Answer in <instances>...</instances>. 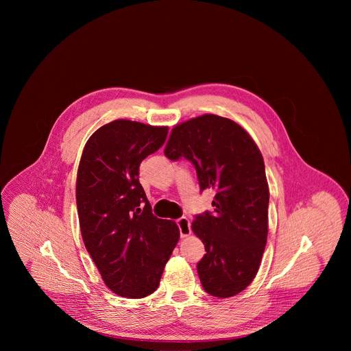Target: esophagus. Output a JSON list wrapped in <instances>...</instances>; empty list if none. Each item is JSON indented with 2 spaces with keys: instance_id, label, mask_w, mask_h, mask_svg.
<instances>
[{
  "instance_id": "esophagus-1",
  "label": "esophagus",
  "mask_w": 351,
  "mask_h": 351,
  "mask_svg": "<svg viewBox=\"0 0 351 351\" xmlns=\"http://www.w3.org/2000/svg\"><path fill=\"white\" fill-rule=\"evenodd\" d=\"M176 225L179 228L180 232V237H187L191 233V228H190V221L186 217H182L176 221Z\"/></svg>"
}]
</instances>
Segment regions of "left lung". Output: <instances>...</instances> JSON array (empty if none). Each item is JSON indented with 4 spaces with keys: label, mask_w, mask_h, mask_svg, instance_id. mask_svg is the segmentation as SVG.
<instances>
[{
    "label": "left lung",
    "mask_w": 351,
    "mask_h": 351,
    "mask_svg": "<svg viewBox=\"0 0 351 351\" xmlns=\"http://www.w3.org/2000/svg\"><path fill=\"white\" fill-rule=\"evenodd\" d=\"M165 156L194 165L199 191L215 190L214 210L191 225L207 252L197 264L203 289L219 298L240 293L258 272L268 236L269 190L257 144L236 122L210 114L176 125Z\"/></svg>",
    "instance_id": "1"
}]
</instances>
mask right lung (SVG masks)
Segmentation results:
<instances>
[{"label": "right lung", "mask_w": 351, "mask_h": 351, "mask_svg": "<svg viewBox=\"0 0 351 351\" xmlns=\"http://www.w3.org/2000/svg\"><path fill=\"white\" fill-rule=\"evenodd\" d=\"M167 136L168 128L118 119L93 133L79 164L82 237L104 283L122 297L154 293L179 240L178 226L153 214L138 182L141 161Z\"/></svg>", "instance_id": "add662e5"}]
</instances>
